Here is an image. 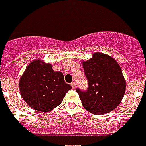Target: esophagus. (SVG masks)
<instances>
[{"mask_svg": "<svg viewBox=\"0 0 146 146\" xmlns=\"http://www.w3.org/2000/svg\"><path fill=\"white\" fill-rule=\"evenodd\" d=\"M71 86H72V88H73V89H75V82L74 81L72 82H71Z\"/></svg>", "mask_w": 146, "mask_h": 146, "instance_id": "1", "label": "esophagus"}]
</instances>
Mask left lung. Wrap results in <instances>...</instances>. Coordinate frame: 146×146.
<instances>
[{
    "label": "left lung",
    "mask_w": 146,
    "mask_h": 146,
    "mask_svg": "<svg viewBox=\"0 0 146 146\" xmlns=\"http://www.w3.org/2000/svg\"><path fill=\"white\" fill-rule=\"evenodd\" d=\"M88 82L86 90L76 92L86 110L96 115L108 113L120 104L126 90V81L119 65L108 55L94 53L82 63Z\"/></svg>",
    "instance_id": "1"
}]
</instances>
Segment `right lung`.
I'll use <instances>...</instances> for the list:
<instances>
[{"label": "right lung", "instance_id": "1", "mask_svg": "<svg viewBox=\"0 0 146 146\" xmlns=\"http://www.w3.org/2000/svg\"><path fill=\"white\" fill-rule=\"evenodd\" d=\"M71 89L61 71H54L51 64L31 62L19 80V90L23 100L35 110L49 111L57 107Z\"/></svg>", "mask_w": 146, "mask_h": 146}]
</instances>
